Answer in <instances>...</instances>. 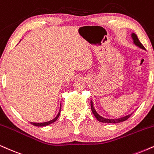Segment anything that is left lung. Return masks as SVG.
Here are the masks:
<instances>
[{
	"label": "left lung",
	"mask_w": 154,
	"mask_h": 154,
	"mask_svg": "<svg viewBox=\"0 0 154 154\" xmlns=\"http://www.w3.org/2000/svg\"><path fill=\"white\" fill-rule=\"evenodd\" d=\"M132 38H133V42H134V44H136V46H138V47H139L140 48H141V49H145V47H144L143 45V44L140 43L139 39H138V36H136V34H132ZM90 105H91V110L92 111V112H93L94 116H95V118H97V120H99L100 122H102V123H120V122L125 121V120H126L127 119H128V118L131 116V115H132V114H130V115H128V116H125V117L118 118V119H106V118H104L101 117L100 116H99V115L97 114V112H96L95 110V108H94L93 104H92V101L90 102Z\"/></svg>",
	"instance_id": "1"
}]
</instances>
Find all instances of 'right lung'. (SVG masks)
Segmentation results:
<instances>
[{
  "mask_svg": "<svg viewBox=\"0 0 154 154\" xmlns=\"http://www.w3.org/2000/svg\"><path fill=\"white\" fill-rule=\"evenodd\" d=\"M60 111H61V110H59V113H58V115H57V117L55 118H54L53 120H50V121L45 122V123H31V124H32V125H35V126H41V127H42V126H46V125H49V124L54 123V122H55V121H56V120H57V118H59V115H60Z\"/></svg>",
  "mask_w": 154,
  "mask_h": 154,
  "instance_id": "right-lung-1",
  "label": "right lung"
}]
</instances>
